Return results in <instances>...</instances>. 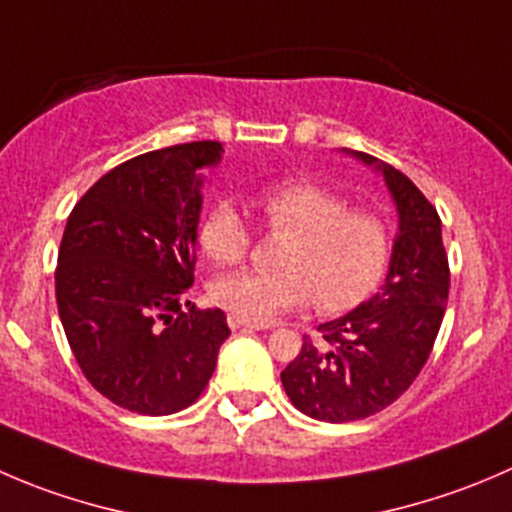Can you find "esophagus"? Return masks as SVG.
Listing matches in <instances>:
<instances>
[{
	"mask_svg": "<svg viewBox=\"0 0 512 512\" xmlns=\"http://www.w3.org/2000/svg\"><path fill=\"white\" fill-rule=\"evenodd\" d=\"M227 325H230L232 330H267L265 325H257V322H247V320H242V317H237V315L227 317Z\"/></svg>",
	"mask_w": 512,
	"mask_h": 512,
	"instance_id": "esophagus-1",
	"label": "esophagus"
}]
</instances>
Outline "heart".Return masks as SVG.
Returning <instances> with one entry per match:
<instances>
[{
	"instance_id": "b5f03b06",
	"label": "heart",
	"mask_w": 512,
	"mask_h": 512,
	"mask_svg": "<svg viewBox=\"0 0 512 512\" xmlns=\"http://www.w3.org/2000/svg\"><path fill=\"white\" fill-rule=\"evenodd\" d=\"M257 207L272 230L292 232L280 272L240 270L212 287L217 305L247 322L277 320L317 300L322 312H345L365 302L385 277L393 255L390 225L372 210H347L337 192L307 180L265 187ZM202 252L235 265L250 247V232L227 200L210 207L197 230Z\"/></svg>"
}]
</instances>
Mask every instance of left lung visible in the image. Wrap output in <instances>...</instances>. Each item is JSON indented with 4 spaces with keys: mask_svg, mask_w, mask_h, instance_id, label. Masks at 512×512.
<instances>
[{
    "mask_svg": "<svg viewBox=\"0 0 512 512\" xmlns=\"http://www.w3.org/2000/svg\"><path fill=\"white\" fill-rule=\"evenodd\" d=\"M342 152L382 175L398 212V235L380 292L322 322L330 347L305 337L300 355L280 372L292 405L325 423L370 418L413 385L435 345L450 290L435 207L395 167L365 152Z\"/></svg>",
    "mask_w": 512,
    "mask_h": 512,
    "instance_id": "left-lung-1",
    "label": "left lung"
}]
</instances>
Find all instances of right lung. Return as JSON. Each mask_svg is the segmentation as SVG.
Wrapping results in <instances>:
<instances>
[{
    "instance_id": "add662e5",
    "label": "right lung",
    "mask_w": 512,
    "mask_h": 512,
    "mask_svg": "<svg viewBox=\"0 0 512 512\" xmlns=\"http://www.w3.org/2000/svg\"><path fill=\"white\" fill-rule=\"evenodd\" d=\"M220 142L132 157L74 205L59 245L57 307L84 377L140 415H170L207 388L230 337L220 307L195 310L192 287L202 170Z\"/></svg>"
}]
</instances>
